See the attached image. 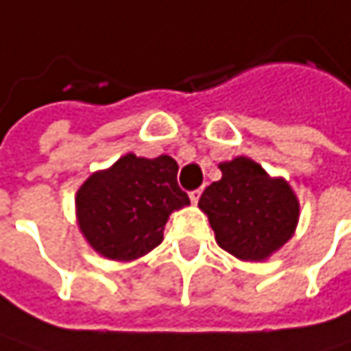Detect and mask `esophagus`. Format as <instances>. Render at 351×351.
Listing matches in <instances>:
<instances>
[{
    "mask_svg": "<svg viewBox=\"0 0 351 351\" xmlns=\"http://www.w3.org/2000/svg\"><path fill=\"white\" fill-rule=\"evenodd\" d=\"M201 195H203V191H201V189L193 191V193H191V203H193V205H197V203H199V199H201Z\"/></svg>",
    "mask_w": 351,
    "mask_h": 351,
    "instance_id": "esophagus-1",
    "label": "esophagus"
}]
</instances>
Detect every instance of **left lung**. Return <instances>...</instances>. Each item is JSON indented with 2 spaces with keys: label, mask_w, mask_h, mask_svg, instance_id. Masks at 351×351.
Segmentation results:
<instances>
[{
  "label": "left lung",
  "mask_w": 351,
  "mask_h": 351,
  "mask_svg": "<svg viewBox=\"0 0 351 351\" xmlns=\"http://www.w3.org/2000/svg\"><path fill=\"white\" fill-rule=\"evenodd\" d=\"M221 180L208 184L199 207L221 249L243 261H263L291 239L300 201L283 178H271L247 156L221 162Z\"/></svg>",
  "instance_id": "1"
}]
</instances>
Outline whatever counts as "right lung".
Masks as SVG:
<instances>
[{
  "label": "right lung",
  "instance_id": "right-lung-1",
  "mask_svg": "<svg viewBox=\"0 0 351 351\" xmlns=\"http://www.w3.org/2000/svg\"><path fill=\"white\" fill-rule=\"evenodd\" d=\"M176 173V160L167 154L128 152L88 176L76 195V215L90 247L114 261H132L160 245L169 215L191 203Z\"/></svg>",
  "mask_w": 351,
  "mask_h": 351
}]
</instances>
